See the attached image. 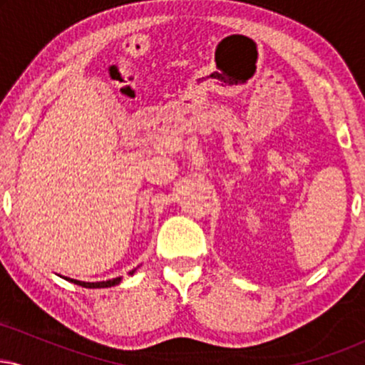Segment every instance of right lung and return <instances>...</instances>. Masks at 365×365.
Instances as JSON below:
<instances>
[{"label":"right lung","instance_id":"add662e5","mask_svg":"<svg viewBox=\"0 0 365 365\" xmlns=\"http://www.w3.org/2000/svg\"><path fill=\"white\" fill-rule=\"evenodd\" d=\"M135 273V269L130 271L128 274H133ZM68 282H72L75 284H81L83 288H108V287H115V284H118L121 282V278H115V279H108V282H98V283H87V282H78V279H72V278H66Z\"/></svg>","mask_w":365,"mask_h":365}]
</instances>
